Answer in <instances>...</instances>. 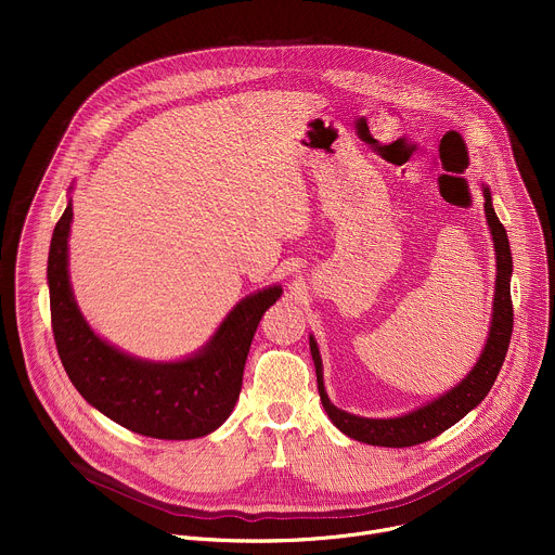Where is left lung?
Segmentation results:
<instances>
[{
	"mask_svg": "<svg viewBox=\"0 0 555 555\" xmlns=\"http://www.w3.org/2000/svg\"><path fill=\"white\" fill-rule=\"evenodd\" d=\"M483 197H486V219L490 225V234L494 242V255H496V283H494V300H492V323L488 332L486 347L477 360V364L467 371V375L446 390L439 398L433 402H426L424 406L398 415V417H360L351 415L338 406L332 404L330 395L325 390L323 382V360L319 345H315V338L309 334V351L311 360L315 366V379H319V392H321V402L334 422V426L345 433L347 437L369 443V446H384V448H409L417 446L424 441L435 439L450 426H454L459 420H463L472 409H477L486 395L490 392L507 347L512 338V327H514V309H512V296H509V281H512V250H509V240L503 223L499 221L494 206H492V193L483 184Z\"/></svg>",
	"mask_w": 555,
	"mask_h": 555,
	"instance_id": "obj_1",
	"label": "left lung"
}]
</instances>
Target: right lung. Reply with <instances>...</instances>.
Segmentation results:
<instances>
[{"mask_svg": "<svg viewBox=\"0 0 555 555\" xmlns=\"http://www.w3.org/2000/svg\"><path fill=\"white\" fill-rule=\"evenodd\" d=\"M69 228L72 199L52 232L48 287L54 343L76 390L105 417L144 437L178 441L217 430L240 400L255 332L283 287L268 285L242 298L195 353L173 362L144 360L101 338L78 309L67 268Z\"/></svg>", "mask_w": 555, "mask_h": 555, "instance_id": "obj_1", "label": "right lung"}]
</instances>
